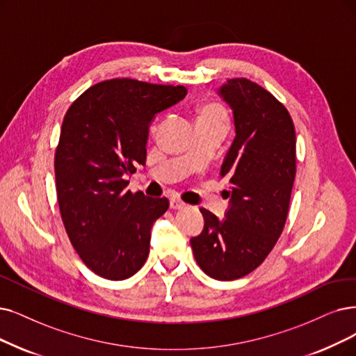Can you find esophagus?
Segmentation results:
<instances>
[{
  "instance_id": "obj_1",
  "label": "esophagus",
  "mask_w": 356,
  "mask_h": 356,
  "mask_svg": "<svg viewBox=\"0 0 356 356\" xmlns=\"http://www.w3.org/2000/svg\"><path fill=\"white\" fill-rule=\"evenodd\" d=\"M169 206H170V209H182L184 206H186V203H184L178 197H170Z\"/></svg>"
}]
</instances>
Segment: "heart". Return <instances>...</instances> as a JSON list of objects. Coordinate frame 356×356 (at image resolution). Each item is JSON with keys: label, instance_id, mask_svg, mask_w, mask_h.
<instances>
[{"label": "heart", "instance_id": "1", "mask_svg": "<svg viewBox=\"0 0 356 356\" xmlns=\"http://www.w3.org/2000/svg\"><path fill=\"white\" fill-rule=\"evenodd\" d=\"M198 121H226L225 118V112L218 104H204L200 108H198V115H197V122Z\"/></svg>", "mask_w": 356, "mask_h": 356}]
</instances>
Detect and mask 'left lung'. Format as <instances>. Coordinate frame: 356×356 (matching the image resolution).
Returning <instances> with one entry per match:
<instances>
[{"label": "left lung", "mask_w": 356, "mask_h": 356, "mask_svg": "<svg viewBox=\"0 0 356 356\" xmlns=\"http://www.w3.org/2000/svg\"><path fill=\"white\" fill-rule=\"evenodd\" d=\"M232 108L235 140L220 168L231 207L219 220L200 209L204 227L190 239L194 259L218 280H235L257 268L285 227L296 174V137L288 109L247 79L219 90Z\"/></svg>", "instance_id": "8db88e82"}]
</instances>
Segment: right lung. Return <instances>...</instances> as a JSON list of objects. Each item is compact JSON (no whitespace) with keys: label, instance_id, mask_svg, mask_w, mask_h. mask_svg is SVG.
<instances>
[{"label":"right lung","instance_id":"1","mask_svg":"<svg viewBox=\"0 0 356 356\" xmlns=\"http://www.w3.org/2000/svg\"><path fill=\"white\" fill-rule=\"evenodd\" d=\"M187 88L112 79L93 84L67 109L55 150L56 198L65 232L93 273L124 280L145 264L153 222L166 197L125 190V174L146 163L149 124Z\"/></svg>","mask_w":356,"mask_h":356}]
</instances>
